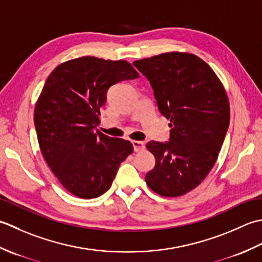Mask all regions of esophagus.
Returning <instances> with one entry per match:
<instances>
[{"mask_svg":"<svg viewBox=\"0 0 262 262\" xmlns=\"http://www.w3.org/2000/svg\"><path fill=\"white\" fill-rule=\"evenodd\" d=\"M132 146H133V149H135V151H136V152H138V151H142L143 149L146 148L145 142H143V141H137V140L132 141Z\"/></svg>","mask_w":262,"mask_h":262,"instance_id":"1","label":"esophagus"}]
</instances>
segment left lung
<instances>
[{"label": "left lung", "instance_id": "1", "mask_svg": "<svg viewBox=\"0 0 262 262\" xmlns=\"http://www.w3.org/2000/svg\"><path fill=\"white\" fill-rule=\"evenodd\" d=\"M133 64L150 82L170 127L169 141L147 143L156 164L146 183L159 195H183L217 161L229 125L226 92L212 69L190 53H164Z\"/></svg>", "mask_w": 262, "mask_h": 262}]
</instances>
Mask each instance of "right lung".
Here are the masks:
<instances>
[{
    "label": "right lung",
    "instance_id": "obj_1",
    "mask_svg": "<svg viewBox=\"0 0 262 262\" xmlns=\"http://www.w3.org/2000/svg\"><path fill=\"white\" fill-rule=\"evenodd\" d=\"M138 77L126 61L82 56L57 66L47 78L35 107L37 139L47 165L73 195L104 194L132 154L130 141L95 127L110 87Z\"/></svg>",
    "mask_w": 262,
    "mask_h": 262
}]
</instances>
